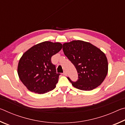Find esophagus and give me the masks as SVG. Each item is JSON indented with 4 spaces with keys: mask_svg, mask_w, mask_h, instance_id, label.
Listing matches in <instances>:
<instances>
[{
    "mask_svg": "<svg viewBox=\"0 0 125 125\" xmlns=\"http://www.w3.org/2000/svg\"><path fill=\"white\" fill-rule=\"evenodd\" d=\"M63 74L64 75H67V73H66V72H65V71H64V72L63 73Z\"/></svg>",
    "mask_w": 125,
    "mask_h": 125,
    "instance_id": "esophagus-1",
    "label": "esophagus"
}]
</instances>
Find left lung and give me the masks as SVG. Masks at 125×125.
<instances>
[{"label":"left lung","instance_id":"8db88e82","mask_svg":"<svg viewBox=\"0 0 125 125\" xmlns=\"http://www.w3.org/2000/svg\"><path fill=\"white\" fill-rule=\"evenodd\" d=\"M65 56L73 63L78 77L73 82L67 77L74 87L82 90H92L103 83L108 71L105 54L89 42L74 40L63 45Z\"/></svg>","mask_w":125,"mask_h":125}]
</instances>
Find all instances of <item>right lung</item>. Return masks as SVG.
<instances>
[{
    "label": "right lung",
    "mask_w": 125,
    "mask_h": 125,
    "mask_svg": "<svg viewBox=\"0 0 125 125\" xmlns=\"http://www.w3.org/2000/svg\"><path fill=\"white\" fill-rule=\"evenodd\" d=\"M59 42L45 41L24 53L18 64L20 79L31 92L45 94L56 88L60 73L56 72L51 57L62 49Z\"/></svg>",
    "instance_id": "add662e5"
}]
</instances>
